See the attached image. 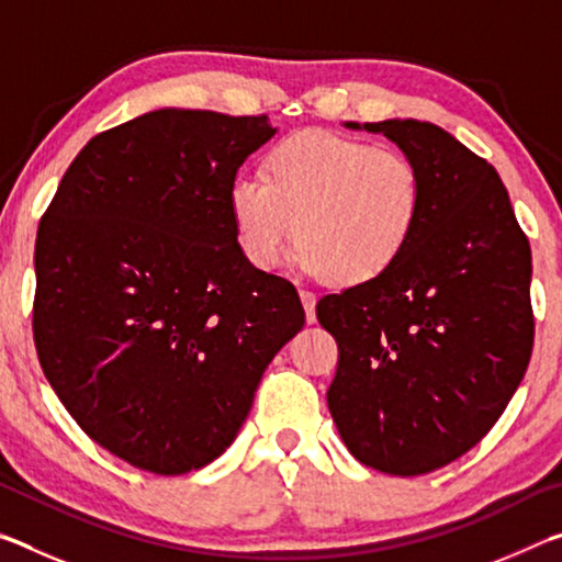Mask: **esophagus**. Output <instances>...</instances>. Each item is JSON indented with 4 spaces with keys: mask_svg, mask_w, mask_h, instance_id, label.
Here are the masks:
<instances>
[{
    "mask_svg": "<svg viewBox=\"0 0 562 562\" xmlns=\"http://www.w3.org/2000/svg\"><path fill=\"white\" fill-rule=\"evenodd\" d=\"M300 297H302V304H304V315H307V322L312 325V322L317 319V315H315L317 297H315V294H312L310 290H300Z\"/></svg>",
    "mask_w": 562,
    "mask_h": 562,
    "instance_id": "obj_1",
    "label": "esophagus"
}]
</instances>
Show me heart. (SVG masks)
Listing matches in <instances>:
<instances>
[{
  "mask_svg": "<svg viewBox=\"0 0 562 562\" xmlns=\"http://www.w3.org/2000/svg\"><path fill=\"white\" fill-rule=\"evenodd\" d=\"M235 240L255 268H278L297 233L300 265L335 284L379 278L402 258L424 211L408 156L329 131H302L265 158V176L227 186Z\"/></svg>",
  "mask_w": 562,
  "mask_h": 562,
  "instance_id": "obj_1",
  "label": "heart"
}]
</instances>
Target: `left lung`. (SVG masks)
Listing matches in <instances>:
<instances>
[{
	"mask_svg": "<svg viewBox=\"0 0 562 562\" xmlns=\"http://www.w3.org/2000/svg\"><path fill=\"white\" fill-rule=\"evenodd\" d=\"M364 128L414 160L424 211L392 268L317 302L339 347L327 404L357 461L422 475L473 449L526 374L530 245L496 168L451 133L414 119Z\"/></svg>",
	"mask_w": 562,
	"mask_h": 562,
	"instance_id": "obj_1",
	"label": "left lung"
}]
</instances>
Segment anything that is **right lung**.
<instances>
[{
  "label": "right lung",
  "mask_w": 562,
  "mask_h": 562,
  "mask_svg": "<svg viewBox=\"0 0 562 562\" xmlns=\"http://www.w3.org/2000/svg\"><path fill=\"white\" fill-rule=\"evenodd\" d=\"M274 136L268 116L160 109L93 136L34 250V345L89 439L180 475L240 431L304 310L235 240L227 186Z\"/></svg>",
  "instance_id": "1"
}]
</instances>
